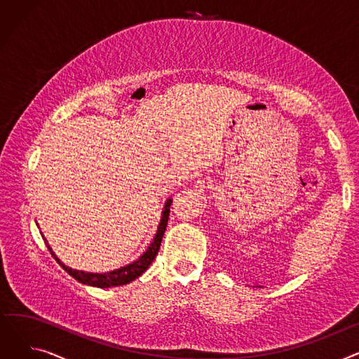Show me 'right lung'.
Here are the masks:
<instances>
[{"label": "right lung", "instance_id": "obj_1", "mask_svg": "<svg viewBox=\"0 0 359 359\" xmlns=\"http://www.w3.org/2000/svg\"><path fill=\"white\" fill-rule=\"evenodd\" d=\"M170 205H172V201H167L165 206H164V211H163V218L160 222V227L158 231L154 237V241L149 244L148 250L135 262L129 263L128 266H123L121 269L116 271H111V272H106V273H90V272H84V271H75L71 269L68 266H65L64 263L55 256V253L52 252V249L48 246L50 255L53 256V259L60 263L62 266V269L65 272H68L74 279H77L81 284L86 285H91V287H97V288H110V287H119V285H125L129 284L130 280H134L135 278L141 276L147 268L153 263V260L156 259L158 249H160V244L167 227V219H168V214H170Z\"/></svg>", "mask_w": 359, "mask_h": 359}]
</instances>
